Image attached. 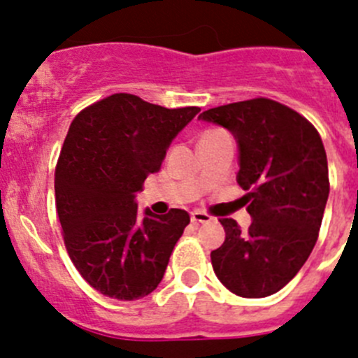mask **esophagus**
Returning <instances> with one entry per match:
<instances>
[{"mask_svg":"<svg viewBox=\"0 0 358 358\" xmlns=\"http://www.w3.org/2000/svg\"><path fill=\"white\" fill-rule=\"evenodd\" d=\"M192 222L206 224V222H211V217L208 213H204V211H194V213H192Z\"/></svg>","mask_w":358,"mask_h":358,"instance_id":"esophagus-1","label":"esophagus"}]
</instances>
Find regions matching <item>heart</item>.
I'll return each instance as SVG.
<instances>
[{
    "instance_id": "b5f03b06",
    "label": "heart",
    "mask_w": 358,
    "mask_h": 358,
    "mask_svg": "<svg viewBox=\"0 0 358 358\" xmlns=\"http://www.w3.org/2000/svg\"><path fill=\"white\" fill-rule=\"evenodd\" d=\"M218 134H224V131H217V129H215V131H206L201 138H211V136H218Z\"/></svg>"
}]
</instances>
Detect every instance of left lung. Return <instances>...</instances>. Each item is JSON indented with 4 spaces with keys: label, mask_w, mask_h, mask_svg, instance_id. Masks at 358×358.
<instances>
[{
    "label": "left lung",
    "mask_w": 358,
    "mask_h": 358,
    "mask_svg": "<svg viewBox=\"0 0 358 358\" xmlns=\"http://www.w3.org/2000/svg\"><path fill=\"white\" fill-rule=\"evenodd\" d=\"M238 141L236 181L252 222L242 231L220 218L226 240L211 251L217 278L242 297L276 294L299 273L319 236L330 181L317 129L271 98H251L204 110Z\"/></svg>",
    "instance_id": "8db88e82"
}]
</instances>
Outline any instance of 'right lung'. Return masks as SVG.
Here are the masks:
<instances>
[{
  "instance_id": "add662e5",
  "label": "right lung",
  "mask_w": 358,
  "mask_h": 358,
  "mask_svg": "<svg viewBox=\"0 0 358 358\" xmlns=\"http://www.w3.org/2000/svg\"><path fill=\"white\" fill-rule=\"evenodd\" d=\"M199 110L116 93L82 109L69 125L55 166L57 215L73 265L103 296L132 301L163 280L189 215L173 208L141 217L134 195Z\"/></svg>"
}]
</instances>
